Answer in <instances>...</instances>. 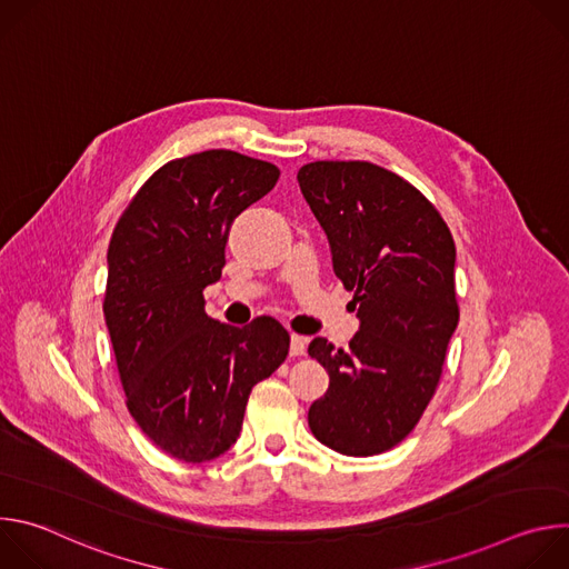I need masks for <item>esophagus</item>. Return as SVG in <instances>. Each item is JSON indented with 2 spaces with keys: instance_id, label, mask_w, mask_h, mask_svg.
<instances>
[{
  "instance_id": "obj_1",
  "label": "esophagus",
  "mask_w": 569,
  "mask_h": 569,
  "mask_svg": "<svg viewBox=\"0 0 569 569\" xmlns=\"http://www.w3.org/2000/svg\"><path fill=\"white\" fill-rule=\"evenodd\" d=\"M306 338L303 336H297V333H292L290 336V356L292 358H299V356H303L306 353Z\"/></svg>"
}]
</instances>
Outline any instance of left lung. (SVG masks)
I'll return each instance as SVG.
<instances>
[{"label":"left lung","mask_w":569,"mask_h":569,"mask_svg":"<svg viewBox=\"0 0 569 569\" xmlns=\"http://www.w3.org/2000/svg\"><path fill=\"white\" fill-rule=\"evenodd\" d=\"M297 180L360 317L349 349L308 347L331 378L308 426L336 452L380 455L417 428L439 387L459 321L455 240L417 187L371 161H310Z\"/></svg>","instance_id":"8db88e82"}]
</instances>
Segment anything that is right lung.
I'll list each match as a JSON object with an SVG mask.
<instances>
[{
  "label": "right lung",
  "mask_w": 569,
  "mask_h": 569,
  "mask_svg": "<svg viewBox=\"0 0 569 569\" xmlns=\"http://www.w3.org/2000/svg\"><path fill=\"white\" fill-rule=\"evenodd\" d=\"M279 176L270 161L224 148L171 159L112 231L103 315L128 412L180 461L229 450L252 387L288 356L290 336L277 319L229 327L204 312L202 295L222 274L233 218Z\"/></svg>",
  "instance_id": "add662e5"
}]
</instances>
